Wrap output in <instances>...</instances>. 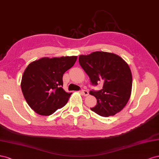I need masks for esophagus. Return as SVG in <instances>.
Instances as JSON below:
<instances>
[{
    "instance_id": "esophagus-1",
    "label": "esophagus",
    "mask_w": 159,
    "mask_h": 159,
    "mask_svg": "<svg viewBox=\"0 0 159 159\" xmlns=\"http://www.w3.org/2000/svg\"><path fill=\"white\" fill-rule=\"evenodd\" d=\"M80 93L82 94V95H83L84 96H89V92L87 90H82L80 91Z\"/></svg>"
}]
</instances>
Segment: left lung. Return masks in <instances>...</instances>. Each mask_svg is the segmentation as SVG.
<instances>
[{
    "label": "left lung",
    "mask_w": 159,
    "mask_h": 159,
    "mask_svg": "<svg viewBox=\"0 0 159 159\" xmlns=\"http://www.w3.org/2000/svg\"><path fill=\"white\" fill-rule=\"evenodd\" d=\"M79 63L94 85L103 84L102 89L90 90L97 104L92 111L100 116H114L126 106L131 94L132 74L129 65L119 55L94 52L80 55Z\"/></svg>",
    "instance_id": "8db88e82"
}]
</instances>
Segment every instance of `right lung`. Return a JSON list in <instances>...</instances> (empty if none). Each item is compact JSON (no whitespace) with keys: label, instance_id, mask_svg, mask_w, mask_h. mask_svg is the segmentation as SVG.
I'll use <instances>...</instances> for the list:
<instances>
[{"label":"right lung","instance_id":"add662e5","mask_svg":"<svg viewBox=\"0 0 159 159\" xmlns=\"http://www.w3.org/2000/svg\"><path fill=\"white\" fill-rule=\"evenodd\" d=\"M77 56L43 57L30 63L21 80L28 104L41 116H49L63 107L72 93L62 88L63 76L75 63Z\"/></svg>","mask_w":159,"mask_h":159}]
</instances>
